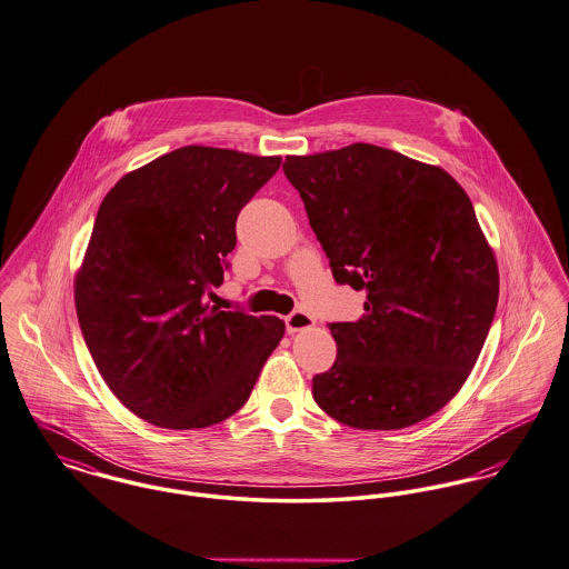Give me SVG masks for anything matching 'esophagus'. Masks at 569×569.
Here are the masks:
<instances>
[{
  "mask_svg": "<svg viewBox=\"0 0 569 569\" xmlns=\"http://www.w3.org/2000/svg\"><path fill=\"white\" fill-rule=\"evenodd\" d=\"M313 327V318L307 313V311H292L288 318H286V331L290 335L299 333L305 329H311Z\"/></svg>",
  "mask_w": 569,
  "mask_h": 569,
  "instance_id": "obj_1",
  "label": "esophagus"
}]
</instances>
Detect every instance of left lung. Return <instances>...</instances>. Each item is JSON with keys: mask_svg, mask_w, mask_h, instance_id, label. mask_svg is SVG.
Masks as SVG:
<instances>
[{"mask_svg": "<svg viewBox=\"0 0 569 569\" xmlns=\"http://www.w3.org/2000/svg\"><path fill=\"white\" fill-rule=\"evenodd\" d=\"M335 281L366 290L359 322H331L333 368L313 400L359 430L438 412L475 366L499 302V268L465 189L400 152L352 143L286 157Z\"/></svg>", "mask_w": 569, "mask_h": 569, "instance_id": "8db88e82", "label": "left lung"}]
</instances>
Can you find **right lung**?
<instances>
[{"mask_svg":"<svg viewBox=\"0 0 569 569\" xmlns=\"http://www.w3.org/2000/svg\"><path fill=\"white\" fill-rule=\"evenodd\" d=\"M279 157L187 146L127 173L102 200L74 305L107 387L166 430L221 423L249 400L283 322L206 299L223 283L238 212Z\"/></svg>","mask_w":569,"mask_h":569,"instance_id":"right-lung-1","label":"right lung"}]
</instances>
